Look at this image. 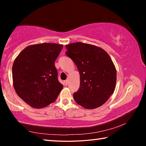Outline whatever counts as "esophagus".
I'll return each instance as SVG.
<instances>
[{"label":"esophagus","mask_w":146,"mask_h":146,"mask_svg":"<svg viewBox=\"0 0 146 146\" xmlns=\"http://www.w3.org/2000/svg\"><path fill=\"white\" fill-rule=\"evenodd\" d=\"M64 84H65L66 86H67L68 84V83H69V80H66L64 81Z\"/></svg>","instance_id":"1"}]
</instances>
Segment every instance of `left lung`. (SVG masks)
Returning a JSON list of instances; mask_svg holds the SVG:
<instances>
[{
  "mask_svg": "<svg viewBox=\"0 0 146 146\" xmlns=\"http://www.w3.org/2000/svg\"><path fill=\"white\" fill-rule=\"evenodd\" d=\"M66 48L80 73V88L73 94L74 100L87 110L102 106L117 82V70L110 55L100 47L80 42L67 44Z\"/></svg>",
  "mask_w": 146,
  "mask_h": 146,
  "instance_id": "left-lung-1",
  "label": "left lung"
}]
</instances>
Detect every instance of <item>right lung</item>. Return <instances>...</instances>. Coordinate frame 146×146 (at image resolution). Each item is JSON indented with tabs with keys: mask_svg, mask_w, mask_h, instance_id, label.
<instances>
[{
	"mask_svg": "<svg viewBox=\"0 0 146 146\" xmlns=\"http://www.w3.org/2000/svg\"><path fill=\"white\" fill-rule=\"evenodd\" d=\"M62 44L42 43L27 46L15 59L12 77L19 97L31 108H43L54 102L62 90L55 61Z\"/></svg>",
	"mask_w": 146,
	"mask_h": 146,
	"instance_id": "1",
	"label": "right lung"
}]
</instances>
